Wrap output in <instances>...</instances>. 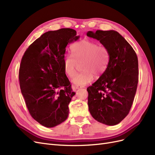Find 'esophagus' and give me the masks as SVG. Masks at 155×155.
<instances>
[{"label":"esophagus","mask_w":155,"mask_h":155,"mask_svg":"<svg viewBox=\"0 0 155 155\" xmlns=\"http://www.w3.org/2000/svg\"><path fill=\"white\" fill-rule=\"evenodd\" d=\"M83 86H79V85H73V88L75 89H79V88H83Z\"/></svg>","instance_id":"esophagus-1"}]
</instances>
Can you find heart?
<instances>
[{"mask_svg":"<svg viewBox=\"0 0 155 155\" xmlns=\"http://www.w3.org/2000/svg\"><path fill=\"white\" fill-rule=\"evenodd\" d=\"M72 55L65 56L63 60L64 72L72 77L76 73L78 64H81L82 73L76 74L72 81L76 85L84 86L94 78L104 74L109 62V51L105 46L98 45L95 42L82 40L72 45Z\"/></svg>","mask_w":155,"mask_h":155,"instance_id":"1","label":"heart"}]
</instances>
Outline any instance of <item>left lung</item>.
Here are the masks:
<instances>
[{"mask_svg": "<svg viewBox=\"0 0 155 155\" xmlns=\"http://www.w3.org/2000/svg\"><path fill=\"white\" fill-rule=\"evenodd\" d=\"M87 35L99 41L110 54L105 72L87 89L88 110L99 122L115 125L127 116L133 105L138 82L137 55L114 30L88 31Z\"/></svg>", "mask_w": 155, "mask_h": 155, "instance_id": "obj_1", "label": "left lung"}]
</instances>
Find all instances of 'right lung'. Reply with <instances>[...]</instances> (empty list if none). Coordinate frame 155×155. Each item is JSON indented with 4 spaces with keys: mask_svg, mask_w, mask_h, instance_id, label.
<instances>
[{
    "mask_svg": "<svg viewBox=\"0 0 155 155\" xmlns=\"http://www.w3.org/2000/svg\"><path fill=\"white\" fill-rule=\"evenodd\" d=\"M76 35L70 28L46 32L21 60V93L32 118L46 127H54L68 118V105L76 93L65 74L63 60L67 45L79 39Z\"/></svg>",
    "mask_w": 155,
    "mask_h": 155,
    "instance_id": "1",
    "label": "right lung"
}]
</instances>
